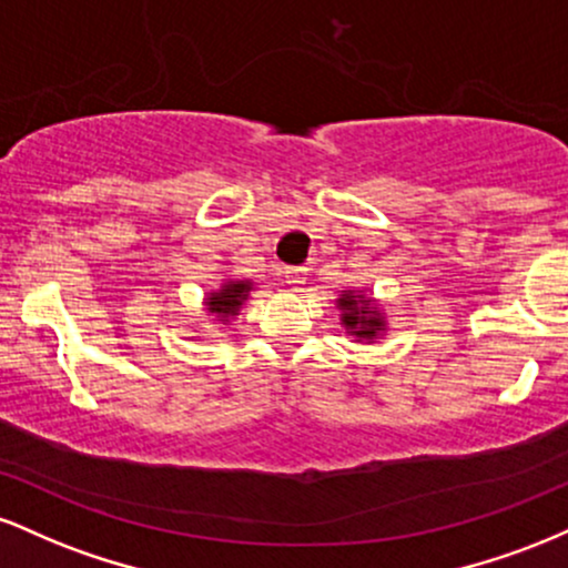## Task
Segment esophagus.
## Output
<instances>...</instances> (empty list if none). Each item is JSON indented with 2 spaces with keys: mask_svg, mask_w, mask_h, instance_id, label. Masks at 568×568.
I'll list each match as a JSON object with an SVG mask.
<instances>
[{
  "mask_svg": "<svg viewBox=\"0 0 568 568\" xmlns=\"http://www.w3.org/2000/svg\"><path fill=\"white\" fill-rule=\"evenodd\" d=\"M304 275H306V270H304V266H285V270H283V277L288 280L291 285H298V283H304Z\"/></svg>",
  "mask_w": 568,
  "mask_h": 568,
  "instance_id": "34e87169",
  "label": "esophagus"
}]
</instances>
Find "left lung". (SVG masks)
I'll list each match as a JSON object with an SVG mask.
<instances>
[{"label": "left lung", "mask_w": 568, "mask_h": 568, "mask_svg": "<svg viewBox=\"0 0 568 568\" xmlns=\"http://www.w3.org/2000/svg\"><path fill=\"white\" fill-rule=\"evenodd\" d=\"M338 323H342L344 334L355 338V342L374 344L382 336H387V315H384L382 304L366 291L344 288L336 298Z\"/></svg>", "instance_id": "8db88e82"}]
</instances>
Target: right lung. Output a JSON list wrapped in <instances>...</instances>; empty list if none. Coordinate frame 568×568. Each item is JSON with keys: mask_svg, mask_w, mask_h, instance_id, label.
<instances>
[{"mask_svg": "<svg viewBox=\"0 0 568 568\" xmlns=\"http://www.w3.org/2000/svg\"><path fill=\"white\" fill-rule=\"evenodd\" d=\"M253 288H256L253 280L226 277L216 291L205 293V298H202V310H205L207 315H211L213 321H219L221 325H232V321L240 315V310H243V304L247 302V296H251Z\"/></svg>", "mask_w": 568, "mask_h": 568, "instance_id": "right-lung-1", "label": "right lung"}]
</instances>
